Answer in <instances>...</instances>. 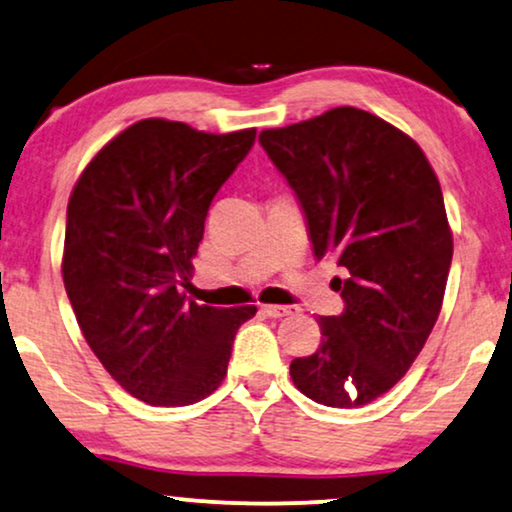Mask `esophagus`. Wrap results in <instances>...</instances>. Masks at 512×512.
Masks as SVG:
<instances>
[{
  "mask_svg": "<svg viewBox=\"0 0 512 512\" xmlns=\"http://www.w3.org/2000/svg\"><path fill=\"white\" fill-rule=\"evenodd\" d=\"M262 312L271 316V319H283V316H290L295 312L293 307H283V304H262Z\"/></svg>",
  "mask_w": 512,
  "mask_h": 512,
  "instance_id": "obj_1",
  "label": "esophagus"
}]
</instances>
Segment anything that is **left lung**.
<instances>
[{"label":"left lung","instance_id":"8db88e82","mask_svg":"<svg viewBox=\"0 0 512 512\" xmlns=\"http://www.w3.org/2000/svg\"><path fill=\"white\" fill-rule=\"evenodd\" d=\"M260 144L307 217L316 260H333L345 300L319 316L321 345L290 364L297 390L357 409L404 378L442 312L454 234L423 148L352 106L262 129Z\"/></svg>","mask_w":512,"mask_h":512}]
</instances>
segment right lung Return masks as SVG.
I'll return each instance as SVG.
<instances>
[{"label": "right lung", "instance_id": "add662e5", "mask_svg": "<svg viewBox=\"0 0 512 512\" xmlns=\"http://www.w3.org/2000/svg\"><path fill=\"white\" fill-rule=\"evenodd\" d=\"M146 118L89 160L68 200L63 286L96 359L132 397L189 406L222 385L255 304L186 300L212 198L255 144Z\"/></svg>", "mask_w": 512, "mask_h": 512}]
</instances>
